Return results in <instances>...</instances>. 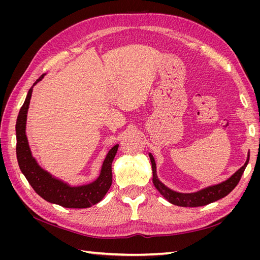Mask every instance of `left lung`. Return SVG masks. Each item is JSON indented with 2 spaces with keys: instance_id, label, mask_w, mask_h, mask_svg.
I'll use <instances>...</instances> for the list:
<instances>
[{
  "instance_id": "1",
  "label": "left lung",
  "mask_w": 260,
  "mask_h": 260,
  "mask_svg": "<svg viewBox=\"0 0 260 260\" xmlns=\"http://www.w3.org/2000/svg\"><path fill=\"white\" fill-rule=\"evenodd\" d=\"M149 159L152 162V169H153V183L155 187L165 199H166L169 203L174 204L177 206L182 207H199V206H205L207 204L214 203L220 199L224 198L229 194L233 188L238 185L239 181L243 175L244 170H245L248 160H249V152L247 154V159L245 164L234 174L228 178L225 181H222L221 183L209 185L207 187H204L202 190L193 193H180L177 191L171 190L168 186L165 185L162 182H160L158 177H157L156 172V162L154 157L151 153H148Z\"/></svg>"
}]
</instances>
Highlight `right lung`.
Instances as JSON below:
<instances>
[{
    "label": "right lung",
    "instance_id": "obj_1",
    "mask_svg": "<svg viewBox=\"0 0 260 260\" xmlns=\"http://www.w3.org/2000/svg\"><path fill=\"white\" fill-rule=\"evenodd\" d=\"M44 78L42 75L28 91L25 103L21 106L16 121V154L19 168L34 190L46 202L66 208H88L103 200L112 185V162L119 144L114 145L106 154L102 164L100 176L91 183L70 185L44 170L32 156L26 136L27 114L34 86Z\"/></svg>",
    "mask_w": 260,
    "mask_h": 260
}]
</instances>
